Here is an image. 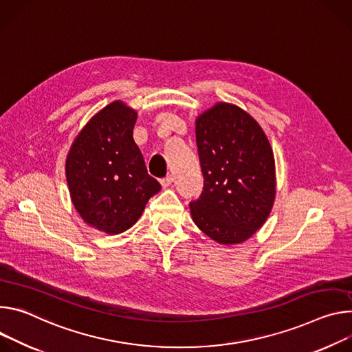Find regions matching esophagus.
<instances>
[{"instance_id": "esophagus-1", "label": "esophagus", "mask_w": 352, "mask_h": 352, "mask_svg": "<svg viewBox=\"0 0 352 352\" xmlns=\"http://www.w3.org/2000/svg\"><path fill=\"white\" fill-rule=\"evenodd\" d=\"M172 180H173L172 175H166L165 177H162V179H161V184H162V187H168V186H170Z\"/></svg>"}]
</instances>
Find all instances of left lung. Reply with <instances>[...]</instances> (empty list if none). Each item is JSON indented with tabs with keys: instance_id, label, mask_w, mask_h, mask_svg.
Masks as SVG:
<instances>
[{
	"instance_id": "obj_1",
	"label": "left lung",
	"mask_w": 352,
	"mask_h": 352,
	"mask_svg": "<svg viewBox=\"0 0 352 352\" xmlns=\"http://www.w3.org/2000/svg\"><path fill=\"white\" fill-rule=\"evenodd\" d=\"M204 187L191 217L211 239L241 243L267 219L276 196L274 156L257 122L238 106L218 103L196 122Z\"/></svg>"
}]
</instances>
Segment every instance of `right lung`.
Listing matches in <instances>:
<instances>
[{
  "mask_svg": "<svg viewBox=\"0 0 352 352\" xmlns=\"http://www.w3.org/2000/svg\"><path fill=\"white\" fill-rule=\"evenodd\" d=\"M135 120L133 109L110 103L76 137L67 158V182L76 211L106 233L133 226L161 190L160 182L148 175L134 141Z\"/></svg>",
  "mask_w": 352,
  "mask_h": 352,
  "instance_id": "1",
  "label": "right lung"
}]
</instances>
